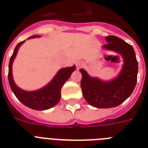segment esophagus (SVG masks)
Listing matches in <instances>:
<instances>
[{"mask_svg":"<svg viewBox=\"0 0 148 148\" xmlns=\"http://www.w3.org/2000/svg\"><path fill=\"white\" fill-rule=\"evenodd\" d=\"M82 66H83V63L81 62V61H77V62L76 63V67L77 70L80 69Z\"/></svg>","mask_w":148,"mask_h":148,"instance_id":"34e87169","label":"esophagus"}]
</instances>
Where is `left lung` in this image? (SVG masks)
Wrapping results in <instances>:
<instances>
[{"label": "left lung", "mask_w": 148, "mask_h": 148, "mask_svg": "<svg viewBox=\"0 0 148 148\" xmlns=\"http://www.w3.org/2000/svg\"><path fill=\"white\" fill-rule=\"evenodd\" d=\"M105 39L108 44L102 47L120 53L124 59V64L117 77L104 81L92 77L85 70L80 69L84 97L89 104L97 108H114L126 101L133 92L138 77V64L133 47L115 36H108Z\"/></svg>", "instance_id": "obj_1"}]
</instances>
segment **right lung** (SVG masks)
I'll return each mask as SVG.
<instances>
[{
  "mask_svg": "<svg viewBox=\"0 0 148 148\" xmlns=\"http://www.w3.org/2000/svg\"><path fill=\"white\" fill-rule=\"evenodd\" d=\"M39 35L31 36L28 39L39 38ZM21 41L16 46L12 56L10 57L8 71V81L10 87L18 100L24 105L37 110H45L55 106L60 99V90L64 83L76 69L75 65L70 67L61 68L58 71L53 78L44 88L33 91H27L18 88L13 79L12 64L20 46L24 42Z\"/></svg>",
  "mask_w": 148,
  "mask_h": 148,
  "instance_id": "add662e5",
  "label": "right lung"
}]
</instances>
